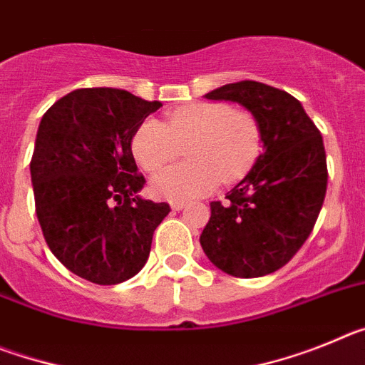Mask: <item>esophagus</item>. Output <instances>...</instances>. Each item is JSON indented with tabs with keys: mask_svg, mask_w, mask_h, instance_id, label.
<instances>
[{
	"mask_svg": "<svg viewBox=\"0 0 365 365\" xmlns=\"http://www.w3.org/2000/svg\"><path fill=\"white\" fill-rule=\"evenodd\" d=\"M185 206H186V202H182V201H177V202H172V210L179 212V210H182V208H185Z\"/></svg>",
	"mask_w": 365,
	"mask_h": 365,
	"instance_id": "obj_1",
	"label": "esophagus"
}]
</instances>
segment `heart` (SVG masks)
<instances>
[{
    "label": "heart",
    "mask_w": 365,
    "mask_h": 365,
    "mask_svg": "<svg viewBox=\"0 0 365 365\" xmlns=\"http://www.w3.org/2000/svg\"><path fill=\"white\" fill-rule=\"evenodd\" d=\"M192 163L163 170L151 180V192L166 201H188L215 190L219 179L235 180L252 164L259 150V128L248 113H234L225 104H190L170 113L164 124L146 118L135 131L137 163L155 173L175 158L180 143Z\"/></svg>",
    "instance_id": "obj_1"
}]
</instances>
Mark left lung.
Here are the masks:
<instances>
[{
	"instance_id": "8db88e82",
	"label": "left lung",
	"mask_w": 365,
	"mask_h": 365,
	"mask_svg": "<svg viewBox=\"0 0 365 365\" xmlns=\"http://www.w3.org/2000/svg\"><path fill=\"white\" fill-rule=\"evenodd\" d=\"M205 98L243 106L259 128L261 153L227 202H210L199 241L222 272L267 276L289 263L314 228L327 190L324 140L298 100L267 83H227Z\"/></svg>"
}]
</instances>
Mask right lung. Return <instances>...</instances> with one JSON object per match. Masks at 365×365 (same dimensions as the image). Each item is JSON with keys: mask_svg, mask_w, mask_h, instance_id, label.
Masks as SVG:
<instances>
[{"mask_svg": "<svg viewBox=\"0 0 365 365\" xmlns=\"http://www.w3.org/2000/svg\"><path fill=\"white\" fill-rule=\"evenodd\" d=\"M122 89H76L54 102L38 125L31 160L36 215L51 252L73 274L117 285L146 265L166 202L138 195L131 143L160 108Z\"/></svg>", "mask_w": 365, "mask_h": 365, "instance_id": "right-lung-1", "label": "right lung"}]
</instances>
